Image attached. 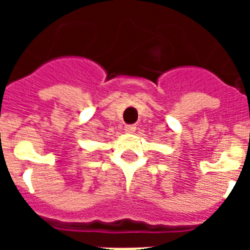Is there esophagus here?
<instances>
[{
    "instance_id": "34e87169",
    "label": "esophagus",
    "mask_w": 250,
    "mask_h": 250,
    "mask_svg": "<svg viewBox=\"0 0 250 250\" xmlns=\"http://www.w3.org/2000/svg\"><path fill=\"white\" fill-rule=\"evenodd\" d=\"M136 129H137V127L135 125H128L125 127V131L127 133H133L135 131H136Z\"/></svg>"
}]
</instances>
